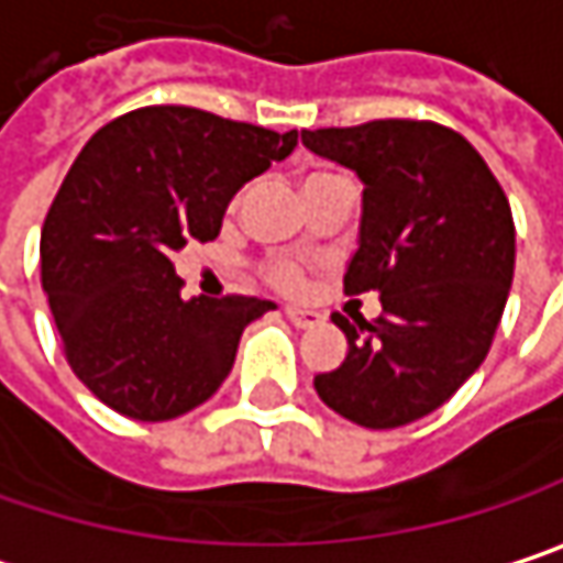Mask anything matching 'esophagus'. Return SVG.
Returning a JSON list of instances; mask_svg holds the SVG:
<instances>
[{
	"label": "esophagus",
	"instance_id": "esophagus-1",
	"mask_svg": "<svg viewBox=\"0 0 563 563\" xmlns=\"http://www.w3.org/2000/svg\"><path fill=\"white\" fill-rule=\"evenodd\" d=\"M283 312H286V319H289V322H292L296 329H312V325H316V322L322 319V316H319L316 309H306V306H286Z\"/></svg>",
	"mask_w": 563,
	"mask_h": 563
}]
</instances>
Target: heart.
I'll list each match as a JSON object with an SVG mask.
<instances>
[{
    "label": "heart",
    "instance_id": "heart-1",
    "mask_svg": "<svg viewBox=\"0 0 563 563\" xmlns=\"http://www.w3.org/2000/svg\"><path fill=\"white\" fill-rule=\"evenodd\" d=\"M325 174H329V170H316V174H309L306 179L325 177ZM264 280L271 283V286H277V289L292 292V289L302 286V271H299V264L289 261V257H271V261L264 264Z\"/></svg>",
    "mask_w": 563,
    "mask_h": 563
}]
</instances>
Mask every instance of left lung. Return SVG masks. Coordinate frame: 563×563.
Returning <instances> with one entry per match:
<instances>
[{
    "mask_svg": "<svg viewBox=\"0 0 563 563\" xmlns=\"http://www.w3.org/2000/svg\"><path fill=\"white\" fill-rule=\"evenodd\" d=\"M302 144L364 183L344 289H377L384 306L374 322L334 312L347 354L316 374V393L364 429L409 426L467 384L493 344L516 271L509 199L474 144L434 122L302 131Z\"/></svg>",
    "mask_w": 563,
    "mask_h": 563,
    "instance_id": "8db88e82",
    "label": "left lung"
}]
</instances>
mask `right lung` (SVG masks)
<instances>
[{
	"label": "right lung",
	"instance_id": "1",
	"mask_svg": "<svg viewBox=\"0 0 563 563\" xmlns=\"http://www.w3.org/2000/svg\"><path fill=\"white\" fill-rule=\"evenodd\" d=\"M296 141L189 106L137 109L86 141L41 229V283L74 374L109 409L167 422L225 384L241 332L277 306L183 299L174 254L212 241L231 196Z\"/></svg>",
	"mask_w": 563,
	"mask_h": 563
}]
</instances>
